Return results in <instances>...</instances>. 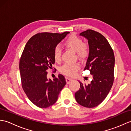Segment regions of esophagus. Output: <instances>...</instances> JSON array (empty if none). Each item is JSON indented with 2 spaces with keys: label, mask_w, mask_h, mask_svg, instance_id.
I'll return each instance as SVG.
<instances>
[{
  "label": "esophagus",
  "mask_w": 131,
  "mask_h": 131,
  "mask_svg": "<svg viewBox=\"0 0 131 131\" xmlns=\"http://www.w3.org/2000/svg\"><path fill=\"white\" fill-rule=\"evenodd\" d=\"M72 79L71 78H69V77H66V83H68V84H69V83H70V82L72 81Z\"/></svg>",
  "instance_id": "obj_1"
}]
</instances>
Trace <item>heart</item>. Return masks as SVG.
Segmentation results:
<instances>
[{
  "label": "heart",
  "instance_id": "1",
  "mask_svg": "<svg viewBox=\"0 0 131 131\" xmlns=\"http://www.w3.org/2000/svg\"><path fill=\"white\" fill-rule=\"evenodd\" d=\"M68 48L77 52L78 57L80 58H84L88 56L89 54V47L87 44L83 43L81 38L75 35H72L69 37L65 43ZM61 48L60 45H57L54 47L53 51V57L56 62L61 60ZM80 68L78 63H65L60 68L62 73L68 76H73L75 74L77 71Z\"/></svg>",
  "mask_w": 131,
  "mask_h": 131
}]
</instances>
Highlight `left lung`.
I'll return each mask as SVG.
<instances>
[{
    "label": "left lung",
    "mask_w": 131,
    "mask_h": 131,
    "mask_svg": "<svg viewBox=\"0 0 131 131\" xmlns=\"http://www.w3.org/2000/svg\"><path fill=\"white\" fill-rule=\"evenodd\" d=\"M80 35L88 40L90 52L84 70H90L92 79L87 85L79 82L80 88L75 97L80 105L91 108L101 104L112 87L115 57L110 44L100 33L87 30Z\"/></svg>",
    "instance_id": "left-lung-1"
}]
</instances>
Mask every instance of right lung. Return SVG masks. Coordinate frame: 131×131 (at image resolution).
I'll list each match as a JSON object with an SVG mask.
<instances>
[{
    "label": "right lung",
    "mask_w": 131,
    "mask_h": 131,
    "mask_svg": "<svg viewBox=\"0 0 131 131\" xmlns=\"http://www.w3.org/2000/svg\"><path fill=\"white\" fill-rule=\"evenodd\" d=\"M69 33H38L25 47L19 65L22 87L29 99L38 107L46 108L53 105L66 84L61 74L53 80L48 79L47 70L55 62L54 47Z\"/></svg>",
    "instance_id": "1"
}]
</instances>
